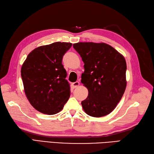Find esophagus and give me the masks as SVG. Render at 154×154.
Instances as JSON below:
<instances>
[{
    "label": "esophagus",
    "instance_id": "obj_1",
    "mask_svg": "<svg viewBox=\"0 0 154 154\" xmlns=\"http://www.w3.org/2000/svg\"><path fill=\"white\" fill-rule=\"evenodd\" d=\"M79 85H80V83L79 81H76V82H74L72 83V86H73V88H77V87L79 86Z\"/></svg>",
    "mask_w": 154,
    "mask_h": 154
}]
</instances>
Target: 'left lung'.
<instances>
[{"label": "left lung", "mask_w": 154, "mask_h": 154, "mask_svg": "<svg viewBox=\"0 0 154 154\" xmlns=\"http://www.w3.org/2000/svg\"><path fill=\"white\" fill-rule=\"evenodd\" d=\"M73 46L85 63L81 81L89 94L81 102L83 109L91 116H106L115 109L125 91V58L103 42H78Z\"/></svg>", "instance_id": "obj_1"}]
</instances>
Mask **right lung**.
Segmentation results:
<instances>
[{"label": "right lung", "mask_w": 154, "mask_h": 154, "mask_svg": "<svg viewBox=\"0 0 154 154\" xmlns=\"http://www.w3.org/2000/svg\"><path fill=\"white\" fill-rule=\"evenodd\" d=\"M72 45L54 42L32 50L24 61L21 76L29 102L35 110L52 115L60 112L70 97L62 58Z\"/></svg>", "instance_id": "obj_1"}]
</instances>
